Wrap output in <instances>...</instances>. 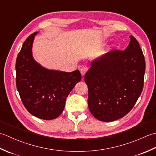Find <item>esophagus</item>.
Listing matches in <instances>:
<instances>
[{
	"label": "esophagus",
	"mask_w": 156,
	"mask_h": 156,
	"mask_svg": "<svg viewBox=\"0 0 156 156\" xmlns=\"http://www.w3.org/2000/svg\"><path fill=\"white\" fill-rule=\"evenodd\" d=\"M87 70H88V67H87V66H83V67L81 68V69H80V73H81V74H82V76H84V74H86V72H87Z\"/></svg>",
	"instance_id": "esophagus-1"
}]
</instances>
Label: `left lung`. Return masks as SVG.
Segmentation results:
<instances>
[{
    "instance_id": "left-lung-1",
    "label": "left lung",
    "mask_w": 156,
    "mask_h": 156,
    "mask_svg": "<svg viewBox=\"0 0 156 156\" xmlns=\"http://www.w3.org/2000/svg\"><path fill=\"white\" fill-rule=\"evenodd\" d=\"M145 69L143 52L132 35L125 51H111L92 61L84 76L92 115L104 122L127 115L141 94Z\"/></svg>"
}]
</instances>
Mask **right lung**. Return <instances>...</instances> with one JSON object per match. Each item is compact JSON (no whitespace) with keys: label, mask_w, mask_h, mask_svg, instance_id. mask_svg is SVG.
Here are the masks:
<instances>
[{"label":"right lung","mask_w":156,"mask_h":156,"mask_svg":"<svg viewBox=\"0 0 156 156\" xmlns=\"http://www.w3.org/2000/svg\"><path fill=\"white\" fill-rule=\"evenodd\" d=\"M35 32L23 43L16 60V84L26 109L35 117L51 120L58 117L66 98L81 80L80 71L66 72L43 67L32 54Z\"/></svg>","instance_id":"add662e5"}]
</instances>
